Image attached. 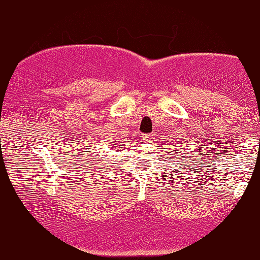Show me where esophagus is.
I'll use <instances>...</instances> for the list:
<instances>
[{
  "label": "esophagus",
  "instance_id": "esophagus-1",
  "mask_svg": "<svg viewBox=\"0 0 260 260\" xmlns=\"http://www.w3.org/2000/svg\"><path fill=\"white\" fill-rule=\"evenodd\" d=\"M150 139H151V135H150V134H143V137H142L143 142L150 141Z\"/></svg>",
  "mask_w": 260,
  "mask_h": 260
}]
</instances>
